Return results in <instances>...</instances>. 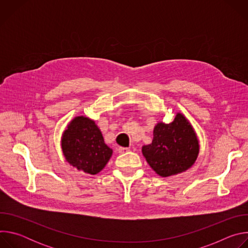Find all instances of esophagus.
<instances>
[{"label":"esophagus","mask_w":248,"mask_h":248,"mask_svg":"<svg viewBox=\"0 0 248 248\" xmlns=\"http://www.w3.org/2000/svg\"><path fill=\"white\" fill-rule=\"evenodd\" d=\"M129 151V148H125V147H119L118 148V152L120 154H124V153H126Z\"/></svg>","instance_id":"34e87169"}]
</instances>
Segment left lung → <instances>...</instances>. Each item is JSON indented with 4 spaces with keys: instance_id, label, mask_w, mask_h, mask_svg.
I'll use <instances>...</instances> for the list:
<instances>
[{
    "instance_id": "8db88e82",
    "label": "left lung",
    "mask_w": 248,
    "mask_h": 248,
    "mask_svg": "<svg viewBox=\"0 0 248 248\" xmlns=\"http://www.w3.org/2000/svg\"><path fill=\"white\" fill-rule=\"evenodd\" d=\"M198 153L199 143L195 131L181 113L176 114L170 124H157L152 143L142 147L147 163L163 178L189 169Z\"/></svg>"
}]
</instances>
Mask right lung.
Segmentation results:
<instances>
[{"instance_id":"right-lung-1","label":"right lung","mask_w":248,"mask_h":248,"mask_svg":"<svg viewBox=\"0 0 248 248\" xmlns=\"http://www.w3.org/2000/svg\"><path fill=\"white\" fill-rule=\"evenodd\" d=\"M62 149L70 165L89 174L101 171L113 154L94 121L83 116L75 118L67 125L62 137Z\"/></svg>"}]
</instances>
